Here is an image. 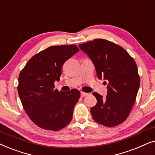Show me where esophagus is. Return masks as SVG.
Here are the masks:
<instances>
[{
    "mask_svg": "<svg viewBox=\"0 0 155 155\" xmlns=\"http://www.w3.org/2000/svg\"><path fill=\"white\" fill-rule=\"evenodd\" d=\"M88 94H87V93H85V92H83V91L81 92V96L82 97H84V96H87Z\"/></svg>",
    "mask_w": 155,
    "mask_h": 155,
    "instance_id": "esophagus-1",
    "label": "esophagus"
}]
</instances>
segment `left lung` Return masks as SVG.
Listing matches in <instances>:
<instances>
[{"instance_id":"1","label":"left lung","mask_w":155,"mask_h":155,"mask_svg":"<svg viewBox=\"0 0 155 155\" xmlns=\"http://www.w3.org/2000/svg\"><path fill=\"white\" fill-rule=\"evenodd\" d=\"M91 59L99 79L108 80V93L94 92L97 104L91 108L93 119L106 127H115L127 118L135 104L140 79L135 61L122 47L104 39L79 45Z\"/></svg>"}]
</instances>
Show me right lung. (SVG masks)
Masks as SVG:
<instances>
[{
  "label": "right lung",
  "mask_w": 155,
  "mask_h": 155,
  "mask_svg": "<svg viewBox=\"0 0 155 155\" xmlns=\"http://www.w3.org/2000/svg\"><path fill=\"white\" fill-rule=\"evenodd\" d=\"M79 51L75 45L51 46L34 55L20 71L18 92L25 111L35 124L47 130L58 131L69 124L79 91H59L54 81L61 68Z\"/></svg>",
  "instance_id": "add662e5"
}]
</instances>
